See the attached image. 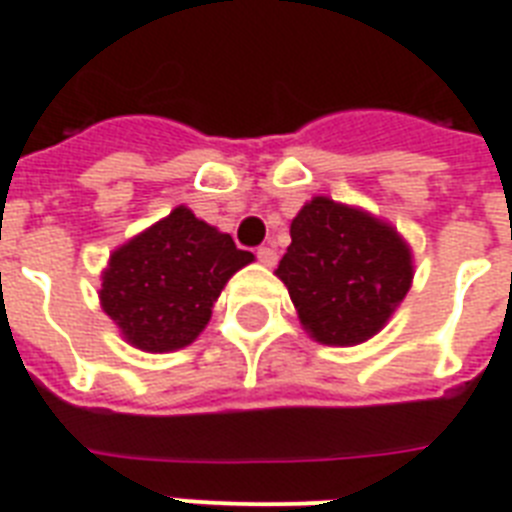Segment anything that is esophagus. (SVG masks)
I'll list each match as a JSON object with an SVG mask.
<instances>
[{"mask_svg":"<svg viewBox=\"0 0 512 512\" xmlns=\"http://www.w3.org/2000/svg\"><path fill=\"white\" fill-rule=\"evenodd\" d=\"M257 260H260L263 265H276V249L260 247V249H257Z\"/></svg>","mask_w":512,"mask_h":512,"instance_id":"obj_1","label":"esophagus"}]
</instances>
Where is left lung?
Instances as JSON below:
<instances>
[{"label": "left lung", "instance_id": "obj_1", "mask_svg": "<svg viewBox=\"0 0 512 512\" xmlns=\"http://www.w3.org/2000/svg\"><path fill=\"white\" fill-rule=\"evenodd\" d=\"M276 268L314 341L357 346L384 330L413 284L411 244L392 222L314 195L290 225Z\"/></svg>", "mask_w": 512, "mask_h": 512}]
</instances>
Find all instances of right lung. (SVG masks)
<instances>
[{
	"mask_svg": "<svg viewBox=\"0 0 512 512\" xmlns=\"http://www.w3.org/2000/svg\"><path fill=\"white\" fill-rule=\"evenodd\" d=\"M252 260L228 233L177 206L109 255L99 303L134 349H185L209 325L230 276Z\"/></svg>",
	"mask_w": 512,
	"mask_h": 512,
	"instance_id": "add662e5",
	"label": "right lung"
}]
</instances>
